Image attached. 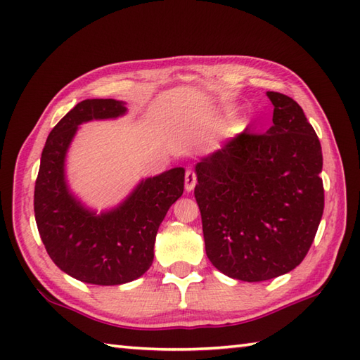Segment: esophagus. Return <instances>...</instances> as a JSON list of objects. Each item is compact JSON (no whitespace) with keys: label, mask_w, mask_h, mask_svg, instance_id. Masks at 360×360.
Instances as JSON below:
<instances>
[{"label":"esophagus","mask_w":360,"mask_h":360,"mask_svg":"<svg viewBox=\"0 0 360 360\" xmlns=\"http://www.w3.org/2000/svg\"><path fill=\"white\" fill-rule=\"evenodd\" d=\"M196 186V173L193 170L186 172V190L187 192H192Z\"/></svg>","instance_id":"esophagus-1"}]
</instances>
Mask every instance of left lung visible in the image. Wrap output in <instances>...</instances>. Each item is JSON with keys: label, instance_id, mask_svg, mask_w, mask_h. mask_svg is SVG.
<instances>
[{"label": "left lung", "instance_id": "8db88e82", "mask_svg": "<svg viewBox=\"0 0 360 360\" xmlns=\"http://www.w3.org/2000/svg\"><path fill=\"white\" fill-rule=\"evenodd\" d=\"M274 125L244 129L195 167L205 254L218 271L264 281L303 262L323 215L322 147L292 98L267 91Z\"/></svg>", "mask_w": 360, "mask_h": 360}]
</instances>
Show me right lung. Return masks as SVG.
Wrapping results in <instances>:
<instances>
[{
    "instance_id": "1",
    "label": "right lung",
    "mask_w": 360,
    "mask_h": 360,
    "mask_svg": "<svg viewBox=\"0 0 360 360\" xmlns=\"http://www.w3.org/2000/svg\"><path fill=\"white\" fill-rule=\"evenodd\" d=\"M114 98H86L52 128L41 153L34 212L51 259L71 277L91 285H124L150 269L158 229L184 192L182 167L142 179L117 207L97 213L68 187L65 160L79 125L124 116Z\"/></svg>"
}]
</instances>
